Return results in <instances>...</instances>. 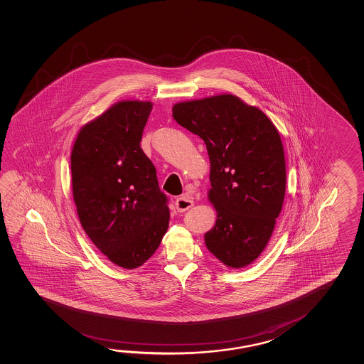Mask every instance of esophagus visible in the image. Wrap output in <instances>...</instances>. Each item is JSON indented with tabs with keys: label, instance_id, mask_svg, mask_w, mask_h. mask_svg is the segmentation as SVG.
<instances>
[{
	"label": "esophagus",
	"instance_id": "34e87169",
	"mask_svg": "<svg viewBox=\"0 0 364 364\" xmlns=\"http://www.w3.org/2000/svg\"><path fill=\"white\" fill-rule=\"evenodd\" d=\"M193 205H194V202L188 196H181L175 202V207L178 209V212H185V210L191 208Z\"/></svg>",
	"mask_w": 364,
	"mask_h": 364
}]
</instances>
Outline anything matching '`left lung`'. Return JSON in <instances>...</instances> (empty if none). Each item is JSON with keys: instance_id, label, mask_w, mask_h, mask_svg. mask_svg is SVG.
Listing matches in <instances>:
<instances>
[{"instance_id": "obj_1", "label": "left lung", "mask_w": 364, "mask_h": 364, "mask_svg": "<svg viewBox=\"0 0 364 364\" xmlns=\"http://www.w3.org/2000/svg\"><path fill=\"white\" fill-rule=\"evenodd\" d=\"M173 117L208 151L217 220L204 235L207 249L227 267L244 268L265 249L284 200L279 133L262 110L227 94L179 102Z\"/></svg>"}]
</instances>
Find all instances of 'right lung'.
Listing matches in <instances>:
<instances>
[{
	"label": "right lung",
	"mask_w": 364,
	"mask_h": 364,
	"mask_svg": "<svg viewBox=\"0 0 364 364\" xmlns=\"http://www.w3.org/2000/svg\"><path fill=\"white\" fill-rule=\"evenodd\" d=\"M152 104L122 102L82 127L71 155L72 191L85 232L110 262L134 269L155 254L168 198L141 149Z\"/></svg>",
	"instance_id": "obj_1"
}]
</instances>
